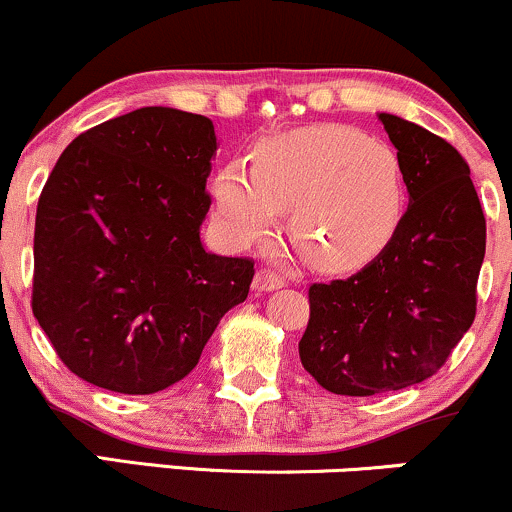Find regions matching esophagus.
I'll list each match as a JSON object with an SVG mask.
<instances>
[{"instance_id": "esophagus-1", "label": "esophagus", "mask_w": 512, "mask_h": 512, "mask_svg": "<svg viewBox=\"0 0 512 512\" xmlns=\"http://www.w3.org/2000/svg\"><path fill=\"white\" fill-rule=\"evenodd\" d=\"M280 287H285V278H280L278 273L261 268V271L254 275V290L256 292H271V290H280Z\"/></svg>"}]
</instances>
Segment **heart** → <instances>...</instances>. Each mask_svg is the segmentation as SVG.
<instances>
[{"label": "heart", "instance_id": "b5f03b06", "mask_svg": "<svg viewBox=\"0 0 512 512\" xmlns=\"http://www.w3.org/2000/svg\"><path fill=\"white\" fill-rule=\"evenodd\" d=\"M217 222L232 244L263 239L290 210V234L324 271L372 261L394 237L406 191L396 154L346 125L263 140L251 169L229 162L212 179Z\"/></svg>", "mask_w": 512, "mask_h": 512}]
</instances>
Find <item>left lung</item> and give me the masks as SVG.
Masks as SVG:
<instances>
[{"instance_id":"left-lung-1","label":"left lung","mask_w":512,"mask_h":512,"mask_svg":"<svg viewBox=\"0 0 512 512\" xmlns=\"http://www.w3.org/2000/svg\"><path fill=\"white\" fill-rule=\"evenodd\" d=\"M409 208L363 271L309 287L304 370L343 396L411 387L447 363L476 317L486 217L469 164L450 142L380 113Z\"/></svg>"}]
</instances>
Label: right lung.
Wrapping results in <instances>:
<instances>
[{"label":"right lung","mask_w":512,"mask_h":512,"mask_svg":"<svg viewBox=\"0 0 512 512\" xmlns=\"http://www.w3.org/2000/svg\"><path fill=\"white\" fill-rule=\"evenodd\" d=\"M212 120L147 106L74 137L38 198L33 317L67 370L154 394L198 365L246 300L251 258L208 254Z\"/></svg>","instance_id":"1"}]
</instances>
